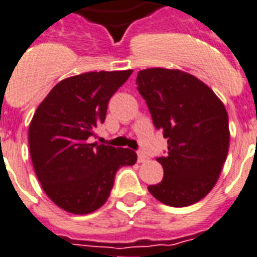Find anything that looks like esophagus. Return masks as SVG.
Here are the masks:
<instances>
[{
  "label": "esophagus",
  "instance_id": "1",
  "mask_svg": "<svg viewBox=\"0 0 257 257\" xmlns=\"http://www.w3.org/2000/svg\"><path fill=\"white\" fill-rule=\"evenodd\" d=\"M147 161H149V158L146 157L145 154L142 153V151H139V153H138V162H139V163H146Z\"/></svg>",
  "mask_w": 257,
  "mask_h": 257
}]
</instances>
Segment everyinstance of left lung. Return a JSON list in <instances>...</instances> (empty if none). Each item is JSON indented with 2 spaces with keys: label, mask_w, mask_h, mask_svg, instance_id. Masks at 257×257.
<instances>
[{
  "label": "left lung",
  "mask_w": 257,
  "mask_h": 257,
  "mask_svg": "<svg viewBox=\"0 0 257 257\" xmlns=\"http://www.w3.org/2000/svg\"><path fill=\"white\" fill-rule=\"evenodd\" d=\"M138 91L168 153L157 158L164 176L150 194L170 207H187L216 184L229 146L228 114L212 90L194 75L154 67L141 70Z\"/></svg>",
  "instance_id": "8db88e82"
}]
</instances>
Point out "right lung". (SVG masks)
<instances>
[{
    "label": "right lung",
    "mask_w": 257,
    "mask_h": 257,
    "mask_svg": "<svg viewBox=\"0 0 257 257\" xmlns=\"http://www.w3.org/2000/svg\"><path fill=\"white\" fill-rule=\"evenodd\" d=\"M133 70L90 71L66 78L51 89L29 126L33 167L46 195L75 215L106 203L119 168L133 166L130 149L91 143L104 122L108 100Z\"/></svg>",
    "instance_id": "1"
}]
</instances>
